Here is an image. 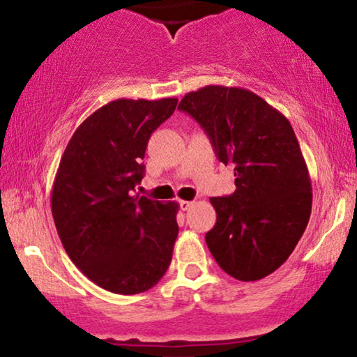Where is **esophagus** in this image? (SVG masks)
Instances as JSON below:
<instances>
[{
	"label": "esophagus",
	"mask_w": 357,
	"mask_h": 357,
	"mask_svg": "<svg viewBox=\"0 0 357 357\" xmlns=\"http://www.w3.org/2000/svg\"><path fill=\"white\" fill-rule=\"evenodd\" d=\"M178 204H180V209H182V211H188V209L193 206V202H187V199H180Z\"/></svg>",
	"instance_id": "esophagus-1"
}]
</instances>
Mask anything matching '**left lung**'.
Returning <instances> with one entry per match:
<instances>
[{
    "label": "left lung",
    "instance_id": "8db88e82",
    "mask_svg": "<svg viewBox=\"0 0 357 357\" xmlns=\"http://www.w3.org/2000/svg\"><path fill=\"white\" fill-rule=\"evenodd\" d=\"M178 110L198 121L221 162L236 165V192L209 199L218 214L206 234L209 252L236 280L271 275L296 248L312 211L309 170L289 120L242 87H202Z\"/></svg>",
    "mask_w": 357,
    "mask_h": 357
}]
</instances>
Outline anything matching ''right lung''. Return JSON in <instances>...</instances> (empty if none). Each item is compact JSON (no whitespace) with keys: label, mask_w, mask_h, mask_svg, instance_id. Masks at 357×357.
Wrapping results in <instances>:
<instances>
[{"label":"right lung","mask_w":357,"mask_h":357,"mask_svg":"<svg viewBox=\"0 0 357 357\" xmlns=\"http://www.w3.org/2000/svg\"><path fill=\"white\" fill-rule=\"evenodd\" d=\"M177 102H109L77 126L58 165L52 214L60 241L92 282L115 294L151 289L172 261L178 204L133 192L151 135Z\"/></svg>","instance_id":"1"}]
</instances>
